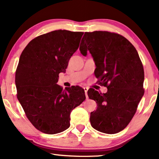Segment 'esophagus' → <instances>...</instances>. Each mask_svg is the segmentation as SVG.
Segmentation results:
<instances>
[{
  "label": "esophagus",
  "instance_id": "esophagus-1",
  "mask_svg": "<svg viewBox=\"0 0 159 159\" xmlns=\"http://www.w3.org/2000/svg\"><path fill=\"white\" fill-rule=\"evenodd\" d=\"M84 90V93H85V95H86V98H88V87H84V88H83Z\"/></svg>",
  "mask_w": 159,
  "mask_h": 159
}]
</instances>
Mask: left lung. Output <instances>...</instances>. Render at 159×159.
<instances>
[{"label": "left lung", "instance_id": "left-lung-1", "mask_svg": "<svg viewBox=\"0 0 159 159\" xmlns=\"http://www.w3.org/2000/svg\"><path fill=\"white\" fill-rule=\"evenodd\" d=\"M81 42L80 52L84 56L90 52L98 82L108 89L106 93L88 91L89 98L97 103V109L90 113L91 126L103 133H117L132 120L144 95L142 62L133 45L119 34L85 32Z\"/></svg>", "mask_w": 159, "mask_h": 159}]
</instances>
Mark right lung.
Returning a JSON list of instances; mask_svg holds the SVG:
<instances>
[{
    "label": "right lung",
    "instance_id": "1",
    "mask_svg": "<svg viewBox=\"0 0 159 159\" xmlns=\"http://www.w3.org/2000/svg\"><path fill=\"white\" fill-rule=\"evenodd\" d=\"M83 34L59 30L42 34L28 43L19 58L15 75L17 98L27 119L43 133L68 129L71 111L86 98L79 86L63 90L56 84Z\"/></svg>",
    "mask_w": 159,
    "mask_h": 159
}]
</instances>
